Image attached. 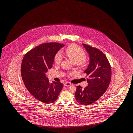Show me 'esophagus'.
Segmentation results:
<instances>
[{
	"mask_svg": "<svg viewBox=\"0 0 133 133\" xmlns=\"http://www.w3.org/2000/svg\"><path fill=\"white\" fill-rule=\"evenodd\" d=\"M71 85H72V84L70 82H66V83H64V85L65 87H69V86Z\"/></svg>",
	"mask_w": 133,
	"mask_h": 133,
	"instance_id": "1",
	"label": "esophagus"
}]
</instances>
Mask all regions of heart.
I'll return each mask as SVG.
<instances>
[{"mask_svg": "<svg viewBox=\"0 0 133 133\" xmlns=\"http://www.w3.org/2000/svg\"><path fill=\"white\" fill-rule=\"evenodd\" d=\"M65 54L74 63L82 65L85 62L86 54L85 51L78 45L71 44L66 48ZM63 59L62 54L60 52L55 54L54 56V63L56 64H60Z\"/></svg>", "mask_w": 133, "mask_h": 133, "instance_id": "obj_1", "label": "heart"}]
</instances>
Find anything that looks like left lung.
<instances>
[{"label":"left lung","mask_w":133,"mask_h":133,"mask_svg":"<svg viewBox=\"0 0 133 133\" xmlns=\"http://www.w3.org/2000/svg\"><path fill=\"white\" fill-rule=\"evenodd\" d=\"M89 55L90 63L84 73L88 76V85L83 89L77 86L75 93L78 103L89 105L95 102L104 94L110 83L111 69L105 55L96 48L83 44Z\"/></svg>","instance_id":"1"}]
</instances>
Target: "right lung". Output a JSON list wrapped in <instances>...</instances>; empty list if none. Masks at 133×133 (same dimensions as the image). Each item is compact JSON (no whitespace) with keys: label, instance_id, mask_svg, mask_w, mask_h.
<instances>
[{"label":"right lung","instance_id":"add662e5","mask_svg":"<svg viewBox=\"0 0 133 133\" xmlns=\"http://www.w3.org/2000/svg\"><path fill=\"white\" fill-rule=\"evenodd\" d=\"M64 46L58 43H44L29 51L23 58L21 73L23 83L28 91L42 103L54 102L63 88L60 82L49 83L45 73L52 67L55 54Z\"/></svg>","mask_w":133,"mask_h":133}]
</instances>
